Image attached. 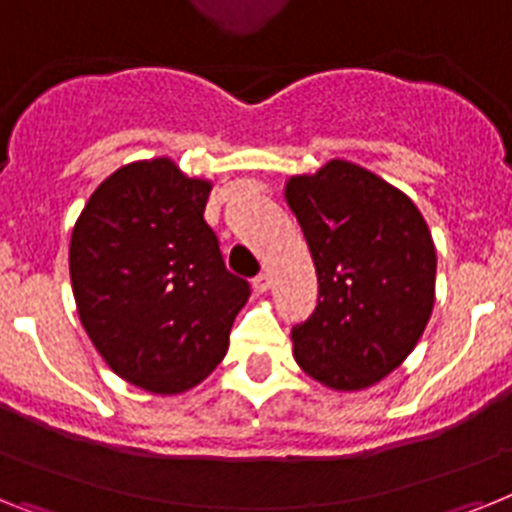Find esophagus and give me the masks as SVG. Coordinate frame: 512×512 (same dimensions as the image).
<instances>
[{
	"label": "esophagus",
	"instance_id": "esophagus-1",
	"mask_svg": "<svg viewBox=\"0 0 512 512\" xmlns=\"http://www.w3.org/2000/svg\"><path fill=\"white\" fill-rule=\"evenodd\" d=\"M270 283H273V278H270V273H260V276L252 278V286H255L257 294H265V291L270 289Z\"/></svg>",
	"mask_w": 512,
	"mask_h": 512
}]
</instances>
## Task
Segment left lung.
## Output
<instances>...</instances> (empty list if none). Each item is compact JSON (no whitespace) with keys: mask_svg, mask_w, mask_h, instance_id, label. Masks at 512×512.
Here are the masks:
<instances>
[{"mask_svg":"<svg viewBox=\"0 0 512 512\" xmlns=\"http://www.w3.org/2000/svg\"><path fill=\"white\" fill-rule=\"evenodd\" d=\"M286 200L320 283L315 312L291 330L296 364L328 388H369L411 354L432 315L427 223L403 192L346 161L294 176Z\"/></svg>","mask_w":512,"mask_h":512,"instance_id":"left-lung-1","label":"left lung"}]
</instances>
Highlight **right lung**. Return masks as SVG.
<instances>
[{
	"label": "right lung",
	"mask_w": 512,
	"mask_h": 512,
	"mask_svg": "<svg viewBox=\"0 0 512 512\" xmlns=\"http://www.w3.org/2000/svg\"><path fill=\"white\" fill-rule=\"evenodd\" d=\"M208 195L169 158L130 163L90 195L72 231V291L90 341L150 393L203 382L249 296L205 223Z\"/></svg>",
	"instance_id": "obj_1"
}]
</instances>
